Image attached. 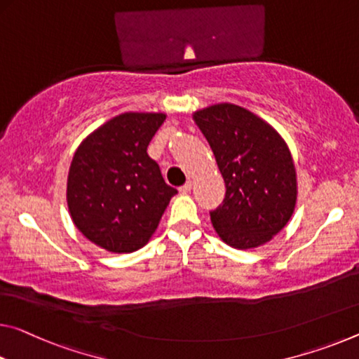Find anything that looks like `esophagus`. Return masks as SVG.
I'll use <instances>...</instances> for the list:
<instances>
[{
    "mask_svg": "<svg viewBox=\"0 0 359 359\" xmlns=\"http://www.w3.org/2000/svg\"><path fill=\"white\" fill-rule=\"evenodd\" d=\"M191 189H193V182H191V180H189V182H187L185 185H182L179 190H180V193H184V195H185V193H190V191H191Z\"/></svg>",
    "mask_w": 359,
    "mask_h": 359,
    "instance_id": "esophagus-1",
    "label": "esophagus"
}]
</instances>
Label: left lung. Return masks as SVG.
I'll use <instances>...</instances> for the list:
<instances>
[{
  "instance_id": "left-lung-1",
  "label": "left lung",
  "mask_w": 359,
  "mask_h": 359,
  "mask_svg": "<svg viewBox=\"0 0 359 359\" xmlns=\"http://www.w3.org/2000/svg\"><path fill=\"white\" fill-rule=\"evenodd\" d=\"M193 119L217 161L225 198L210 212L220 240L235 249L269 243L292 217L297 175L286 142L269 123L233 104L210 105Z\"/></svg>"
}]
</instances>
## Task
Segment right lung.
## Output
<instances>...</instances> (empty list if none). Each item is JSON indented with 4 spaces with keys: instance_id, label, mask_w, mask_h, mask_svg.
I'll return each instance as SVG.
<instances>
[{
    "instance_id": "1",
    "label": "right lung",
    "mask_w": 359,
    "mask_h": 359,
    "mask_svg": "<svg viewBox=\"0 0 359 359\" xmlns=\"http://www.w3.org/2000/svg\"><path fill=\"white\" fill-rule=\"evenodd\" d=\"M164 119V113H121L90 133L72 159L67 180L72 220L108 252L144 248L177 193L147 153Z\"/></svg>"
}]
</instances>
